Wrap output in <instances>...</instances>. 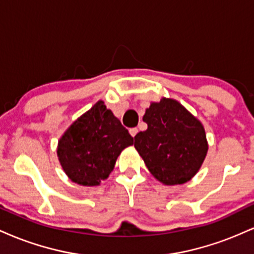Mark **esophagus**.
<instances>
[{"instance_id": "esophagus-1", "label": "esophagus", "mask_w": 254, "mask_h": 254, "mask_svg": "<svg viewBox=\"0 0 254 254\" xmlns=\"http://www.w3.org/2000/svg\"><path fill=\"white\" fill-rule=\"evenodd\" d=\"M129 132H130L131 136L135 137L137 135V132H138V129H137V127H132V129L129 130Z\"/></svg>"}]
</instances>
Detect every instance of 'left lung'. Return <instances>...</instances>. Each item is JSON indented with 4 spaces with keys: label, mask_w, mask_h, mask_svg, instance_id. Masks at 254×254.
Here are the masks:
<instances>
[{
    "label": "left lung",
    "mask_w": 254,
    "mask_h": 254,
    "mask_svg": "<svg viewBox=\"0 0 254 254\" xmlns=\"http://www.w3.org/2000/svg\"><path fill=\"white\" fill-rule=\"evenodd\" d=\"M143 122L148 129L135 136V148L151 176L164 185H180L197 174L208 153L205 129L179 101L150 103Z\"/></svg>",
    "instance_id": "8db88e82"
}]
</instances>
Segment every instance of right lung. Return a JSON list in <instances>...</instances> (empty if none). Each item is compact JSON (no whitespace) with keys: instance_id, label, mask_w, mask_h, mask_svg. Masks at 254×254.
<instances>
[{"instance_id":"add662e5","label":"right lung","mask_w":254,"mask_h":254,"mask_svg":"<svg viewBox=\"0 0 254 254\" xmlns=\"http://www.w3.org/2000/svg\"><path fill=\"white\" fill-rule=\"evenodd\" d=\"M132 142L121 121L99 100L64 131L57 156L72 183L98 186L109 178L118 156Z\"/></svg>"}]
</instances>
